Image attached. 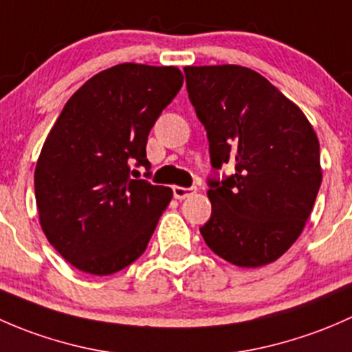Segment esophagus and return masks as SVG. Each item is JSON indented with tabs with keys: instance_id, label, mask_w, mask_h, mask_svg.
Masks as SVG:
<instances>
[{
	"instance_id": "obj_1",
	"label": "esophagus",
	"mask_w": 352,
	"mask_h": 352,
	"mask_svg": "<svg viewBox=\"0 0 352 352\" xmlns=\"http://www.w3.org/2000/svg\"><path fill=\"white\" fill-rule=\"evenodd\" d=\"M196 192H197V187H180V186L173 187V197L179 199V201H182V199L186 197H190Z\"/></svg>"
}]
</instances>
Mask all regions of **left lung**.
I'll return each instance as SVG.
<instances>
[{
	"mask_svg": "<svg viewBox=\"0 0 352 352\" xmlns=\"http://www.w3.org/2000/svg\"><path fill=\"white\" fill-rule=\"evenodd\" d=\"M187 91L209 141L211 218L206 245L239 267L278 261L301 235L322 184L320 144L300 107L236 65L186 66Z\"/></svg>",
	"mask_w": 352,
	"mask_h": 352,
	"instance_id": "obj_1",
	"label": "left lung"
}]
</instances>
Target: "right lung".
<instances>
[{"label":"right lung","instance_id":"1","mask_svg":"<svg viewBox=\"0 0 352 352\" xmlns=\"http://www.w3.org/2000/svg\"><path fill=\"white\" fill-rule=\"evenodd\" d=\"M182 83L179 67L117 65L90 78L52 126L35 166L38 219L80 271L113 274L146 250L173 194L133 166L151 168L148 134Z\"/></svg>","mask_w":352,"mask_h":352}]
</instances>
